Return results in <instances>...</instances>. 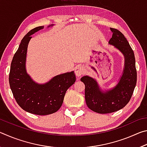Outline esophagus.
Returning <instances> with one entry per match:
<instances>
[{"instance_id":"1","label":"esophagus","mask_w":147,"mask_h":147,"mask_svg":"<svg viewBox=\"0 0 147 147\" xmlns=\"http://www.w3.org/2000/svg\"><path fill=\"white\" fill-rule=\"evenodd\" d=\"M84 73V69L83 67L78 66L75 69V74L76 76H81Z\"/></svg>"}]
</instances>
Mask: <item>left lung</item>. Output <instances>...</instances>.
<instances>
[{
	"label": "left lung",
	"mask_w": 147,
	"mask_h": 147,
	"mask_svg": "<svg viewBox=\"0 0 147 147\" xmlns=\"http://www.w3.org/2000/svg\"><path fill=\"white\" fill-rule=\"evenodd\" d=\"M113 35L108 43L119 50L124 57L122 75L117 84L103 90L94 78L84 76L80 80L85 84V99L88 108L98 113H109L123 108L130 101L137 82L136 59L128 41L120 31L110 28Z\"/></svg>",
	"instance_id": "left-lung-1"
}]
</instances>
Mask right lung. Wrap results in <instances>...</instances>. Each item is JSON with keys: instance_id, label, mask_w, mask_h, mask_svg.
I'll return each instance as SVG.
<instances>
[{"instance_id": "obj_1", "label": "right lung", "mask_w": 147, "mask_h": 147, "mask_svg": "<svg viewBox=\"0 0 147 147\" xmlns=\"http://www.w3.org/2000/svg\"><path fill=\"white\" fill-rule=\"evenodd\" d=\"M43 28V26L36 27L23 38L12 59L9 74V86L17 104L24 111L38 115L56 112L63 104L67 90L76 81L73 71L54 76L45 84L36 82L27 73L26 53L31 36Z\"/></svg>"}]
</instances>
